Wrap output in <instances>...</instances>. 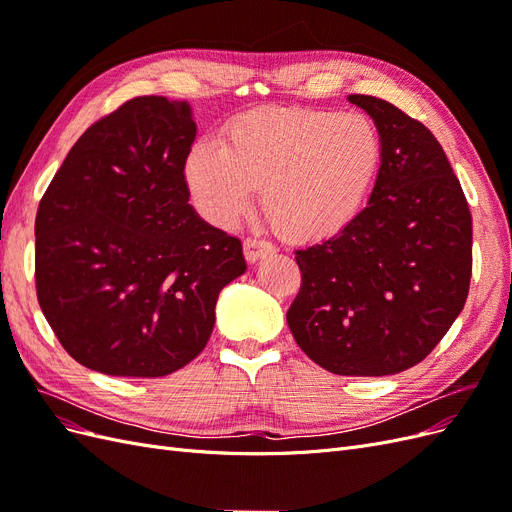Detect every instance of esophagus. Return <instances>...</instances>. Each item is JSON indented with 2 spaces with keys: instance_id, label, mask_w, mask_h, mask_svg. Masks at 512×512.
Wrapping results in <instances>:
<instances>
[{
  "instance_id": "1",
  "label": "esophagus",
  "mask_w": 512,
  "mask_h": 512,
  "mask_svg": "<svg viewBox=\"0 0 512 512\" xmlns=\"http://www.w3.org/2000/svg\"><path fill=\"white\" fill-rule=\"evenodd\" d=\"M243 254L247 262H258L262 258H267L269 254H273V245L262 241V239H245L243 241Z\"/></svg>"
}]
</instances>
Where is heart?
<instances>
[{"instance_id": "obj_1", "label": "heart", "mask_w": 512, "mask_h": 512, "mask_svg": "<svg viewBox=\"0 0 512 512\" xmlns=\"http://www.w3.org/2000/svg\"><path fill=\"white\" fill-rule=\"evenodd\" d=\"M384 143L359 113L256 108L228 123L222 145L200 141L185 158L196 209L228 228L252 207L290 241H324L365 211L382 173Z\"/></svg>"}]
</instances>
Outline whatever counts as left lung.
I'll list each match as a JSON object with an SVG mask.
<instances>
[{
    "label": "left lung",
    "mask_w": 512,
    "mask_h": 512,
    "mask_svg": "<svg viewBox=\"0 0 512 512\" xmlns=\"http://www.w3.org/2000/svg\"><path fill=\"white\" fill-rule=\"evenodd\" d=\"M382 173L365 211L297 252L301 290L286 320L299 348L337 376H391L440 344L468 299L472 215L442 145L374 96Z\"/></svg>",
    "instance_id": "8db88e82"
}]
</instances>
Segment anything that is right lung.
<instances>
[{"label":"right lung","mask_w":512,"mask_h":512,"mask_svg":"<svg viewBox=\"0 0 512 512\" xmlns=\"http://www.w3.org/2000/svg\"><path fill=\"white\" fill-rule=\"evenodd\" d=\"M188 102L134 98L74 143L36 215V292L74 361L160 378L207 346L215 303L245 273L241 241L188 203Z\"/></svg>","instance_id":"add662e5"}]
</instances>
